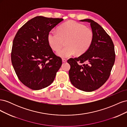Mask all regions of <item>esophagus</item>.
I'll use <instances>...</instances> for the list:
<instances>
[{
	"label": "esophagus",
	"mask_w": 127,
	"mask_h": 127,
	"mask_svg": "<svg viewBox=\"0 0 127 127\" xmlns=\"http://www.w3.org/2000/svg\"><path fill=\"white\" fill-rule=\"evenodd\" d=\"M63 63H66L67 62V59H63Z\"/></svg>",
	"instance_id": "esophagus-1"
}]
</instances>
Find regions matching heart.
<instances>
[{
    "label": "heart",
    "mask_w": 127,
    "mask_h": 127,
    "mask_svg": "<svg viewBox=\"0 0 127 127\" xmlns=\"http://www.w3.org/2000/svg\"><path fill=\"white\" fill-rule=\"evenodd\" d=\"M92 30L75 21H68L61 25L57 32L50 31L48 41L51 48L57 51L62 47L64 41L66 47L60 49L57 55L63 58H68L76 53L81 55L86 52L93 41Z\"/></svg>",
    "instance_id": "heart-1"
}]
</instances>
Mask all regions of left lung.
<instances>
[{
    "instance_id": "8db88e82",
    "label": "left lung",
    "mask_w": 127,
    "mask_h": 127,
    "mask_svg": "<svg viewBox=\"0 0 127 127\" xmlns=\"http://www.w3.org/2000/svg\"><path fill=\"white\" fill-rule=\"evenodd\" d=\"M80 21L90 23L93 41L86 52L68 60L70 65L69 76L77 89L92 92L101 87L109 77L116 58L114 47L110 36L96 22L91 19Z\"/></svg>"
}]
</instances>
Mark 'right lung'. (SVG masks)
<instances>
[{
    "label": "right lung",
    "instance_id": "obj_1",
    "mask_svg": "<svg viewBox=\"0 0 127 127\" xmlns=\"http://www.w3.org/2000/svg\"><path fill=\"white\" fill-rule=\"evenodd\" d=\"M63 18L36 16L22 26L15 35L11 60L15 72L24 85L40 90L52 83L62 65L48 41L49 32Z\"/></svg>",
    "mask_w": 127,
    "mask_h": 127
}]
</instances>
